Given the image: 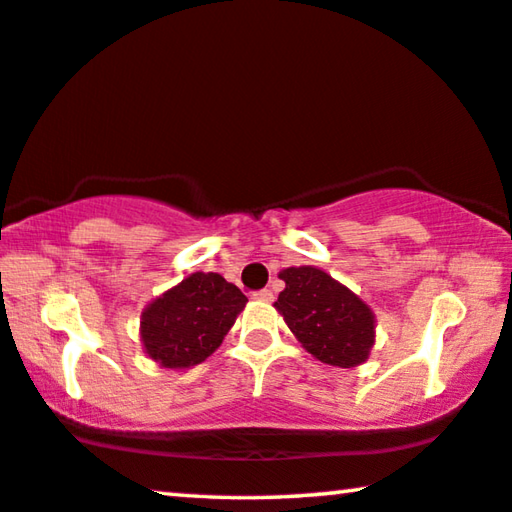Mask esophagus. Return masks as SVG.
I'll return each instance as SVG.
<instances>
[{"instance_id":"esophagus-1","label":"esophagus","mask_w":512,"mask_h":512,"mask_svg":"<svg viewBox=\"0 0 512 512\" xmlns=\"http://www.w3.org/2000/svg\"><path fill=\"white\" fill-rule=\"evenodd\" d=\"M254 298H256V300H263V302H270V300L274 298V295H272L270 288H261V291L254 293Z\"/></svg>"}]
</instances>
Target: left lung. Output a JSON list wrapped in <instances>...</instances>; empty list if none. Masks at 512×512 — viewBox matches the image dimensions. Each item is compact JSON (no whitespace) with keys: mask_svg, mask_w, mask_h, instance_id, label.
<instances>
[{"mask_svg":"<svg viewBox=\"0 0 512 512\" xmlns=\"http://www.w3.org/2000/svg\"><path fill=\"white\" fill-rule=\"evenodd\" d=\"M279 277L286 288L274 307L314 358L332 367H355L367 360L374 316L358 295L311 265L286 268Z\"/></svg>","mask_w":512,"mask_h":512,"instance_id":"8db88e82","label":"left lung"}]
</instances>
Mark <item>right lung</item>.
<instances>
[{
  "label": "right lung",
  "mask_w": 512,
  "mask_h": 512,
  "mask_svg": "<svg viewBox=\"0 0 512 512\" xmlns=\"http://www.w3.org/2000/svg\"><path fill=\"white\" fill-rule=\"evenodd\" d=\"M247 298L217 272H194L143 311L140 337L161 367L187 369L217 351Z\"/></svg>",
  "instance_id": "right-lung-1"
}]
</instances>
